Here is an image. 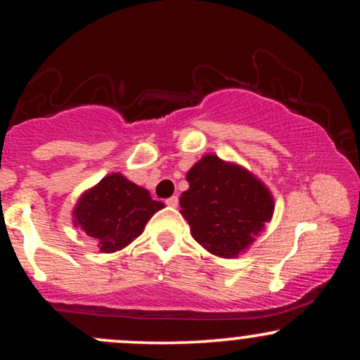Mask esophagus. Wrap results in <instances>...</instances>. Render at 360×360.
Instances as JSON below:
<instances>
[{"label": "esophagus", "instance_id": "1", "mask_svg": "<svg viewBox=\"0 0 360 360\" xmlns=\"http://www.w3.org/2000/svg\"><path fill=\"white\" fill-rule=\"evenodd\" d=\"M166 205H167V206H172V208H176V206L179 205V198H177V196H171V198H167V200H166Z\"/></svg>", "mask_w": 360, "mask_h": 360}]
</instances>
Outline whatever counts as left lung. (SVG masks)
I'll list each match as a JSON object with an SVG mask.
<instances>
[{
  "label": "left lung",
  "instance_id": "1",
  "mask_svg": "<svg viewBox=\"0 0 360 360\" xmlns=\"http://www.w3.org/2000/svg\"><path fill=\"white\" fill-rule=\"evenodd\" d=\"M181 214L200 245L232 259L249 249L274 213V198L254 174L218 155L201 157L189 169Z\"/></svg>",
  "mask_w": 360,
  "mask_h": 360
}]
</instances>
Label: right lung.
<instances>
[{"label": "right lung", "instance_id": "right-lung-1", "mask_svg": "<svg viewBox=\"0 0 360 360\" xmlns=\"http://www.w3.org/2000/svg\"><path fill=\"white\" fill-rule=\"evenodd\" d=\"M160 208L164 203L152 200L147 189L113 172L82 193L72 217L74 225L94 238L101 252L111 254L134 242Z\"/></svg>", "mask_w": 360, "mask_h": 360}]
</instances>
